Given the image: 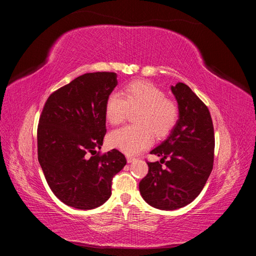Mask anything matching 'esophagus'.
<instances>
[{"label": "esophagus", "mask_w": 256, "mask_h": 256, "mask_svg": "<svg viewBox=\"0 0 256 256\" xmlns=\"http://www.w3.org/2000/svg\"><path fill=\"white\" fill-rule=\"evenodd\" d=\"M136 160L134 157H131V156H127V162L128 164H131V162H134Z\"/></svg>", "instance_id": "34e87169"}]
</instances>
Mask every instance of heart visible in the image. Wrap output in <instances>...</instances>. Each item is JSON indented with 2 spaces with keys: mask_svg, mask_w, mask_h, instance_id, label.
I'll return each mask as SVG.
<instances>
[{
  "mask_svg": "<svg viewBox=\"0 0 256 256\" xmlns=\"http://www.w3.org/2000/svg\"><path fill=\"white\" fill-rule=\"evenodd\" d=\"M134 115L136 126L116 129L108 136L110 146L127 154H136L148 147L152 134L164 136L175 126L178 118V106L166 98V94L154 84L134 81L120 92H112L106 104V118L111 125H118L127 114Z\"/></svg>",
  "mask_w": 256,
  "mask_h": 256,
  "instance_id": "b5f03b06",
  "label": "heart"
}]
</instances>
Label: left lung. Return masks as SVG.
Wrapping results in <instances>:
<instances>
[{"mask_svg": "<svg viewBox=\"0 0 256 256\" xmlns=\"http://www.w3.org/2000/svg\"><path fill=\"white\" fill-rule=\"evenodd\" d=\"M171 92L178 120L166 140L150 150L160 162H147L148 174L138 184L145 202L161 210L190 204L203 190L214 164V136L208 108L184 83L171 85Z\"/></svg>", "mask_w": 256, "mask_h": 256, "instance_id": "obj_1", "label": "left lung"}]
</instances>
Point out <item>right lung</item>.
Masks as SVG:
<instances>
[{"mask_svg":"<svg viewBox=\"0 0 256 256\" xmlns=\"http://www.w3.org/2000/svg\"><path fill=\"white\" fill-rule=\"evenodd\" d=\"M115 72L82 74L50 95L37 130L38 161L50 189L76 209H94L111 196L112 178L127 161L118 150L99 156L106 134V99Z\"/></svg>","mask_w":256,"mask_h":256,"instance_id":"add662e5","label":"right lung"}]
</instances>
